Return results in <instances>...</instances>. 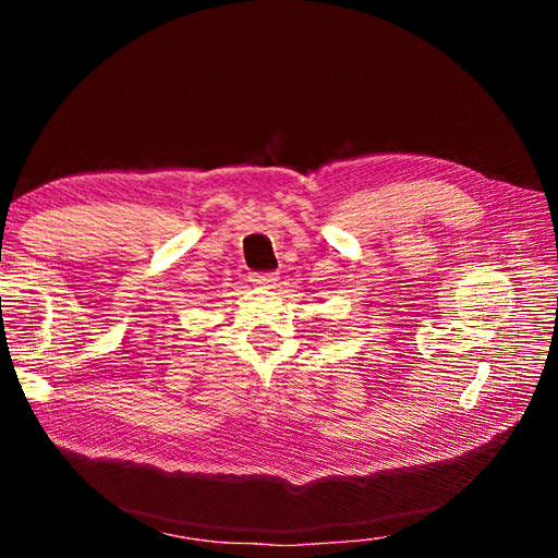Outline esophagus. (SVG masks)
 Wrapping results in <instances>:
<instances>
[{"mask_svg": "<svg viewBox=\"0 0 558 558\" xmlns=\"http://www.w3.org/2000/svg\"><path fill=\"white\" fill-rule=\"evenodd\" d=\"M251 281L256 283L258 289H277L279 277H277V275H253Z\"/></svg>", "mask_w": 558, "mask_h": 558, "instance_id": "34e87169", "label": "esophagus"}]
</instances>
